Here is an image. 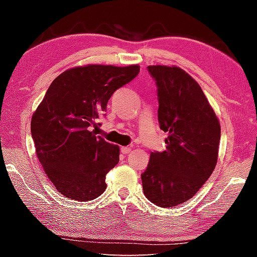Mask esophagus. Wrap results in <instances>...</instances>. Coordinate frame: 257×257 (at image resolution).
I'll return each mask as SVG.
<instances>
[{
	"instance_id": "esophagus-1",
	"label": "esophagus",
	"mask_w": 257,
	"mask_h": 257,
	"mask_svg": "<svg viewBox=\"0 0 257 257\" xmlns=\"http://www.w3.org/2000/svg\"><path fill=\"white\" fill-rule=\"evenodd\" d=\"M120 151H121V153H122V154H128L129 153V152L130 151H132V147H128V146H122V147H121V149H120Z\"/></svg>"
}]
</instances>
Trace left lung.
I'll return each instance as SVG.
<instances>
[{
  "instance_id": "8db88e82",
  "label": "left lung",
  "mask_w": 257,
  "mask_h": 257,
  "mask_svg": "<svg viewBox=\"0 0 257 257\" xmlns=\"http://www.w3.org/2000/svg\"><path fill=\"white\" fill-rule=\"evenodd\" d=\"M158 87L160 128L167 149L152 152L142 173L146 198L161 207L185 203L212 175L217 162L220 122L195 79L178 67L149 66Z\"/></svg>"
}]
</instances>
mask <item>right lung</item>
I'll return each mask as SVG.
<instances>
[{
  "label": "right lung",
  "instance_id": "add662e5",
  "mask_svg": "<svg viewBox=\"0 0 257 257\" xmlns=\"http://www.w3.org/2000/svg\"><path fill=\"white\" fill-rule=\"evenodd\" d=\"M138 73L139 66L89 64L52 81L30 130L43 169L63 196L85 202L104 193L105 176L118 164L120 151L90 129L112 94Z\"/></svg>",
  "mask_w": 257,
  "mask_h": 257
}]
</instances>
